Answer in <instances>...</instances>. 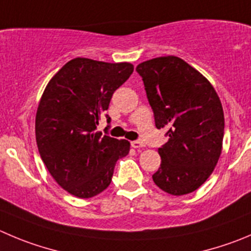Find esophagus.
<instances>
[{"label": "esophagus", "instance_id": "1", "mask_svg": "<svg viewBox=\"0 0 251 251\" xmlns=\"http://www.w3.org/2000/svg\"><path fill=\"white\" fill-rule=\"evenodd\" d=\"M130 145H132L133 148H135V149H140V148L145 147L144 143L140 142V140H133V142H130Z\"/></svg>", "mask_w": 251, "mask_h": 251}]
</instances>
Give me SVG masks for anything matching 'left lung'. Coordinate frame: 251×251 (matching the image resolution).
I'll use <instances>...</instances> for the list:
<instances>
[{
    "mask_svg": "<svg viewBox=\"0 0 251 251\" xmlns=\"http://www.w3.org/2000/svg\"><path fill=\"white\" fill-rule=\"evenodd\" d=\"M157 129L168 143L155 185L174 196L196 191L211 176L222 152L224 114L213 86L177 56H160L137 66Z\"/></svg>",
    "mask_w": 251,
    "mask_h": 251,
    "instance_id": "obj_1",
    "label": "left lung"
}]
</instances>
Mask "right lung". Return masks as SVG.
Segmentation results:
<instances>
[{
  "mask_svg": "<svg viewBox=\"0 0 251 251\" xmlns=\"http://www.w3.org/2000/svg\"><path fill=\"white\" fill-rule=\"evenodd\" d=\"M133 70L129 63L76 58L45 87L35 117L38 150L54 180L78 199L106 190L117 160L129 152V142L95 129L103 116L111 123L109 102Z\"/></svg>",
  "mask_w": 251,
  "mask_h": 251,
  "instance_id": "right-lung-1",
  "label": "right lung"
}]
</instances>
